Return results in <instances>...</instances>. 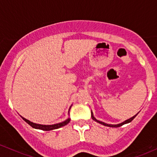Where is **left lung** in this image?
<instances>
[{
    "mask_svg": "<svg viewBox=\"0 0 157 157\" xmlns=\"http://www.w3.org/2000/svg\"><path fill=\"white\" fill-rule=\"evenodd\" d=\"M137 116V114L136 115H135L134 117H132V118H130V119H128V120H126V121L125 122H123V123H120V124H117V125H109V124H106V123H103V122H101V121H99V120H97L96 119H95V117H93V114H92V118L94 120H95V121H97L98 122V123H101V124H102V125H104V126H110V127H120V126H123V125H124V124H126V123H130V122L131 121H132V120L133 119H134L135 117Z\"/></svg>",
    "mask_w": 157,
    "mask_h": 157,
    "instance_id": "obj_1",
    "label": "left lung"
}]
</instances>
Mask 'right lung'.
<instances>
[{
	"label": "right lung",
	"instance_id": "obj_1",
	"mask_svg": "<svg viewBox=\"0 0 157 157\" xmlns=\"http://www.w3.org/2000/svg\"><path fill=\"white\" fill-rule=\"evenodd\" d=\"M23 120H25V121L26 122V123H28V124H29L31 127H33V128H38V129H41V130H44V131H50V130H53V129H56V128H61L62 126H65V125H67V123L70 122V119H67V120H66L65 121L62 122V123H57V124H54V125H49V126H46V125H40V124H36V123H32V122H30L29 120H26L25 118L22 117Z\"/></svg>",
	"mask_w": 157,
	"mask_h": 157
}]
</instances>
